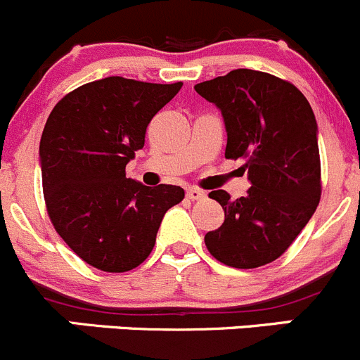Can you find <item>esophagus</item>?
<instances>
[{"label":"esophagus","instance_id":"34e87169","mask_svg":"<svg viewBox=\"0 0 360 360\" xmlns=\"http://www.w3.org/2000/svg\"><path fill=\"white\" fill-rule=\"evenodd\" d=\"M187 198L192 199V201H198V199L205 198V191H201L198 187H191L187 188Z\"/></svg>","mask_w":360,"mask_h":360}]
</instances>
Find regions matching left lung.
<instances>
[{
    "instance_id": "left-lung-1",
    "label": "left lung",
    "mask_w": 360,
    "mask_h": 360,
    "mask_svg": "<svg viewBox=\"0 0 360 360\" xmlns=\"http://www.w3.org/2000/svg\"><path fill=\"white\" fill-rule=\"evenodd\" d=\"M194 89L220 108L226 158L245 159L252 184L245 198L210 192L226 219L206 233V248L231 268L269 264L292 245L322 194L311 106L296 85L255 70H233Z\"/></svg>"
}]
</instances>
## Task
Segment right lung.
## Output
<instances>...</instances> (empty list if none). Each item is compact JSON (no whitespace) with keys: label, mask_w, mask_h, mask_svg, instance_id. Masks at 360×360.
Masks as SVG:
<instances>
[{"label":"right lung","mask_w":360,"mask_h":360,"mask_svg":"<svg viewBox=\"0 0 360 360\" xmlns=\"http://www.w3.org/2000/svg\"><path fill=\"white\" fill-rule=\"evenodd\" d=\"M181 85L101 78L68 92L49 115L40 141L45 205L64 243L92 268L140 266L165 213L184 199L179 185L126 179L147 126Z\"/></svg>","instance_id":"add662e5"}]
</instances>
